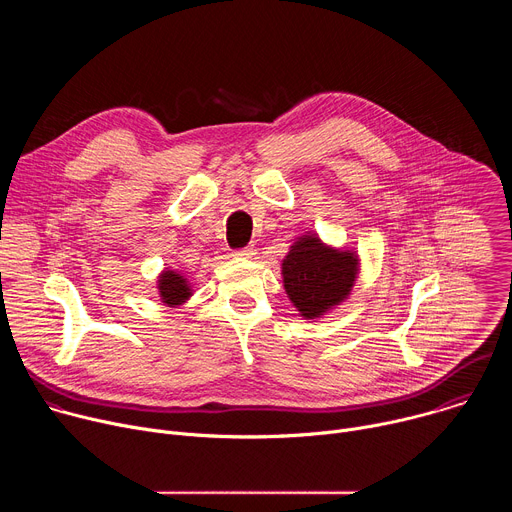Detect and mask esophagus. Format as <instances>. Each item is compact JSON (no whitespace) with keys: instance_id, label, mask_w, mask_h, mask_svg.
Masks as SVG:
<instances>
[{"instance_id":"1","label":"esophagus","mask_w":512,"mask_h":512,"mask_svg":"<svg viewBox=\"0 0 512 512\" xmlns=\"http://www.w3.org/2000/svg\"><path fill=\"white\" fill-rule=\"evenodd\" d=\"M255 255V247H243L235 251V257H243V259H251Z\"/></svg>"}]
</instances>
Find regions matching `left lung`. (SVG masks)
Segmentation results:
<instances>
[{
	"label": "left lung",
	"mask_w": 512,
	"mask_h": 512,
	"mask_svg": "<svg viewBox=\"0 0 512 512\" xmlns=\"http://www.w3.org/2000/svg\"><path fill=\"white\" fill-rule=\"evenodd\" d=\"M283 287L306 320L324 316L348 298L358 273V257L324 245L316 235H304L281 263Z\"/></svg>",
	"instance_id": "obj_1"
}]
</instances>
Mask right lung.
Here are the masks:
<instances>
[{
	"label": "right lung",
	"instance_id": "1",
	"mask_svg": "<svg viewBox=\"0 0 512 512\" xmlns=\"http://www.w3.org/2000/svg\"><path fill=\"white\" fill-rule=\"evenodd\" d=\"M158 289H160L162 302L170 308L182 306L192 296V289H190L188 281L184 279V275H180L176 271H164L158 279Z\"/></svg>",
	"mask_w": 512,
	"mask_h": 512
}]
</instances>
